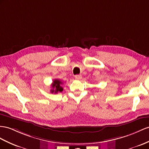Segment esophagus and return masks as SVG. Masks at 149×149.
Returning <instances> with one entry per match:
<instances>
[{
    "label": "esophagus",
    "mask_w": 149,
    "mask_h": 149,
    "mask_svg": "<svg viewBox=\"0 0 149 149\" xmlns=\"http://www.w3.org/2000/svg\"><path fill=\"white\" fill-rule=\"evenodd\" d=\"M75 78L76 79H81L82 78V75H75Z\"/></svg>",
    "instance_id": "34e87169"
}]
</instances>
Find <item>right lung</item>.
<instances>
[{"label":"right lung","instance_id":"1","mask_svg":"<svg viewBox=\"0 0 149 149\" xmlns=\"http://www.w3.org/2000/svg\"><path fill=\"white\" fill-rule=\"evenodd\" d=\"M63 84V82L60 81L58 79H55L54 81H53V83L52 84V89H51V93H57L58 92H62L63 91V87L61 86Z\"/></svg>","mask_w":149,"mask_h":149}]
</instances>
